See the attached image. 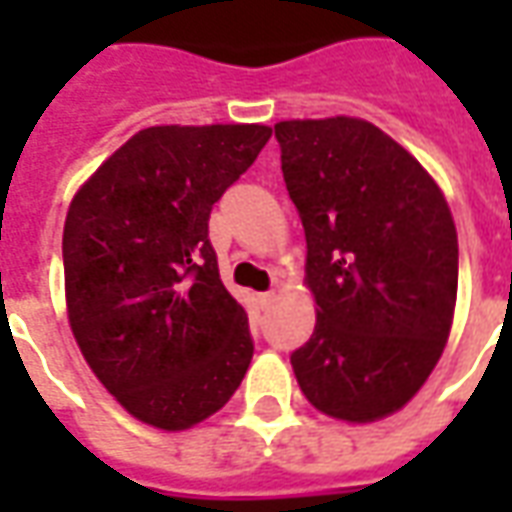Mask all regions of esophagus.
I'll list each match as a JSON object with an SVG mask.
<instances>
[{"label":"esophagus","instance_id":"1","mask_svg":"<svg viewBox=\"0 0 512 512\" xmlns=\"http://www.w3.org/2000/svg\"><path fill=\"white\" fill-rule=\"evenodd\" d=\"M257 301H260V307H263V310H268V307H271V304L277 301V293H274V290H268V293H260V296H257Z\"/></svg>","mask_w":512,"mask_h":512}]
</instances>
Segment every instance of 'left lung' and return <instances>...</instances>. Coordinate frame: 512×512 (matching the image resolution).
<instances>
[{"instance_id":"obj_1","label":"left lung","mask_w":512,"mask_h":512,"mask_svg":"<svg viewBox=\"0 0 512 512\" xmlns=\"http://www.w3.org/2000/svg\"><path fill=\"white\" fill-rule=\"evenodd\" d=\"M282 175L307 238L315 332L290 365L326 417L395 414L439 365L458 299V233L439 183L362 117L282 120Z\"/></svg>"}]
</instances>
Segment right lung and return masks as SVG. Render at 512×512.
I'll return each mask as SVG.
<instances>
[{"mask_svg": "<svg viewBox=\"0 0 512 512\" xmlns=\"http://www.w3.org/2000/svg\"><path fill=\"white\" fill-rule=\"evenodd\" d=\"M268 136L260 123L142 128L73 194L68 323L95 378L150 428L189 430L216 414L252 362L208 216Z\"/></svg>", "mask_w": 512, "mask_h": 512, "instance_id": "1", "label": "right lung"}]
</instances>
